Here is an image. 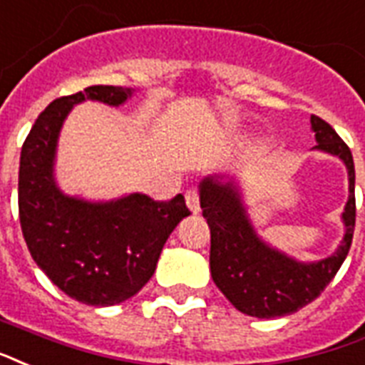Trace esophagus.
Returning <instances> with one entry per match:
<instances>
[{"label": "esophagus", "instance_id": "34e87169", "mask_svg": "<svg viewBox=\"0 0 365 365\" xmlns=\"http://www.w3.org/2000/svg\"><path fill=\"white\" fill-rule=\"evenodd\" d=\"M185 202H187L189 210L193 214H197L201 210V207H199V193H197L195 189H189L187 193H185Z\"/></svg>", "mask_w": 365, "mask_h": 365}]
</instances>
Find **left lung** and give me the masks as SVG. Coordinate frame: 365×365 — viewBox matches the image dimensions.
Masks as SVG:
<instances>
[{
  "label": "left lung",
  "mask_w": 365,
  "mask_h": 365,
  "mask_svg": "<svg viewBox=\"0 0 365 365\" xmlns=\"http://www.w3.org/2000/svg\"><path fill=\"white\" fill-rule=\"evenodd\" d=\"M316 151L343 160L349 172V201L341 216L344 235L333 255L300 262L266 243L252 226L235 178L214 174L199 183L202 216L210 227V274L216 287L239 312L252 318H282L318 299L349 255L356 224L354 160L337 132L310 116Z\"/></svg>",
  "instance_id": "left-lung-1"
}]
</instances>
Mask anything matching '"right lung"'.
Wrapping results in <instances>:
<instances>
[{"label": "right lung", "instance_id": "obj_1", "mask_svg": "<svg viewBox=\"0 0 365 365\" xmlns=\"http://www.w3.org/2000/svg\"><path fill=\"white\" fill-rule=\"evenodd\" d=\"M132 93V88L90 86L55 99L21 151L19 216L28 250L53 285L88 306L118 304L141 291L166 239L189 216L183 195L166 202L143 193L88 201L63 193L55 180L59 133L72 108L83 101L120 107Z\"/></svg>", "mask_w": 365, "mask_h": 365}]
</instances>
